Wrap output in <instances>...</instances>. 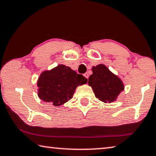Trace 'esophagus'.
<instances>
[{"instance_id":"1","label":"esophagus","mask_w":156,"mask_h":156,"mask_svg":"<svg viewBox=\"0 0 156 156\" xmlns=\"http://www.w3.org/2000/svg\"><path fill=\"white\" fill-rule=\"evenodd\" d=\"M84 76H85V77L86 78H88V77H89V74H88L87 73H85V74H84Z\"/></svg>"}]
</instances>
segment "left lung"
Returning <instances> with one entry per match:
<instances>
[{
    "instance_id": "1",
    "label": "left lung",
    "mask_w": 156,
    "mask_h": 156,
    "mask_svg": "<svg viewBox=\"0 0 156 156\" xmlns=\"http://www.w3.org/2000/svg\"><path fill=\"white\" fill-rule=\"evenodd\" d=\"M92 72L89 77L88 84L92 87L96 97L104 103L115 101L124 89L121 79L104 65L93 66Z\"/></svg>"
}]
</instances>
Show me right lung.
<instances>
[{
    "label": "right lung",
    "instance_id": "add662e5",
    "mask_svg": "<svg viewBox=\"0 0 156 156\" xmlns=\"http://www.w3.org/2000/svg\"><path fill=\"white\" fill-rule=\"evenodd\" d=\"M87 79L77 74L69 66L60 65L50 71H44L37 80L38 96L46 103L59 106L73 97L78 85L87 83Z\"/></svg>",
    "mask_w": 156,
    "mask_h": 156
}]
</instances>
